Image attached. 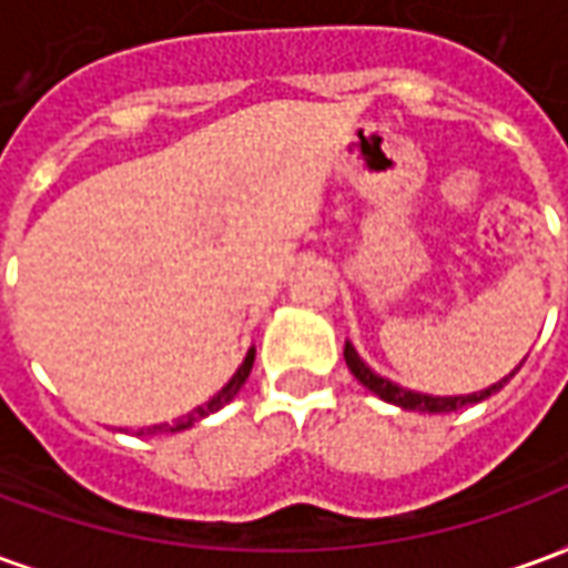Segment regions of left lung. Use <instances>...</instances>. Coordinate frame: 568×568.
I'll list each match as a JSON object with an SVG mask.
<instances>
[{"label":"left lung","mask_w":568,"mask_h":568,"mask_svg":"<svg viewBox=\"0 0 568 568\" xmlns=\"http://www.w3.org/2000/svg\"><path fill=\"white\" fill-rule=\"evenodd\" d=\"M344 358H346V368L353 371V377H356L365 389H371L374 395H381L383 402H389L395 407H405V410H419V414H450V410H459L465 405H477V402H484L493 393H499L505 383L511 381L514 374L520 371V365L508 374V377H501L499 383H493L487 389H480V393L471 395H426V393H414V389H405V386H398V383L386 381L381 374H374V371L358 358L356 346L346 344L344 346Z\"/></svg>","instance_id":"obj_1"}]
</instances>
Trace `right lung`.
I'll list each match as a JSON object with an SVG mask.
<instances>
[{
  "instance_id": "right-lung-1",
  "label": "right lung",
  "mask_w": 568,
  "mask_h": 568,
  "mask_svg": "<svg viewBox=\"0 0 568 568\" xmlns=\"http://www.w3.org/2000/svg\"><path fill=\"white\" fill-rule=\"evenodd\" d=\"M252 362H255V349H248L246 358H243V365L236 368L234 377H231V381L224 383L222 393L212 395V398H210V402H206V405H200L197 410H191V414H185V417L173 419V423H161V426L140 428L136 435H145V432H149V435H161V432H182V428H191V426H194L197 419L210 417V414H215V410H222V407L227 405V402H231V398H234V395L240 393V389H243V383H246L248 371H252Z\"/></svg>"
}]
</instances>
